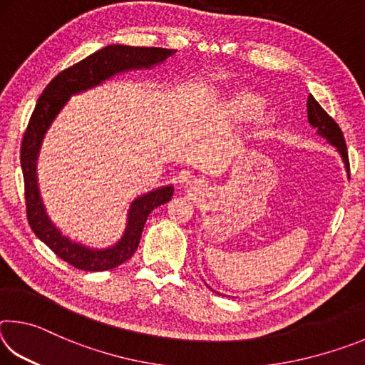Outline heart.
Segmentation results:
<instances>
[{
  "instance_id": "obj_1",
  "label": "heart",
  "mask_w": 365,
  "mask_h": 365,
  "mask_svg": "<svg viewBox=\"0 0 365 365\" xmlns=\"http://www.w3.org/2000/svg\"><path fill=\"white\" fill-rule=\"evenodd\" d=\"M264 106V100L261 96L256 95H243L237 103V108L243 115L256 114L257 110H261Z\"/></svg>"
}]
</instances>
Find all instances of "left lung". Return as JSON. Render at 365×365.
<instances>
[{
  "mask_svg": "<svg viewBox=\"0 0 365 365\" xmlns=\"http://www.w3.org/2000/svg\"><path fill=\"white\" fill-rule=\"evenodd\" d=\"M307 119L312 127L317 128L319 135H322L329 143L336 146V150L339 151V154H341V158L346 164V170H349L348 150H346V141H344L341 128H339L338 123L333 120V117L327 114L324 108L314 100L312 95H309L307 98Z\"/></svg>",
  "mask_w": 365,
  "mask_h": 365,
  "instance_id": "8db88e82",
  "label": "left lung"
}]
</instances>
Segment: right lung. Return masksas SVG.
Here are the masks:
<instances>
[{
  "mask_svg": "<svg viewBox=\"0 0 365 365\" xmlns=\"http://www.w3.org/2000/svg\"><path fill=\"white\" fill-rule=\"evenodd\" d=\"M175 49L165 48H146V46H125L109 45L100 49L80 63L67 67L59 72L43 91L36 101V106L30 117L27 130L24 133L21 145V165L24 174V187H26V211L29 225L34 233L45 243L54 255L67 264L80 270L103 272L117 267L133 256L137 251L141 232L146 219L153 209L170 201L174 195V187H163L137 197L128 211L127 228L120 242L108 250H90L83 245L73 243L63 237L56 227L48 219L43 207L41 197L36 185V158H38L41 141L45 133L56 119L59 110L72 95L80 93L100 85L104 80L115 73L151 67L163 63Z\"/></svg>",
  "mask_w": 365,
  "mask_h": 365,
  "instance_id": "obj_1",
  "label": "right lung"
}]
</instances>
